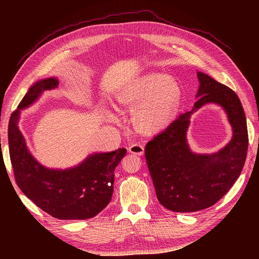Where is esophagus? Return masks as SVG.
Wrapping results in <instances>:
<instances>
[{"label": "esophagus", "instance_id": "34e87169", "mask_svg": "<svg viewBox=\"0 0 259 259\" xmlns=\"http://www.w3.org/2000/svg\"><path fill=\"white\" fill-rule=\"evenodd\" d=\"M128 151H129L131 154H134V155H137V156H142L143 153H144V146H143V144H141V143L134 142V143H131V144L129 145Z\"/></svg>", "mask_w": 259, "mask_h": 259}]
</instances>
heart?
Listing matches in <instances>:
<instances>
[{"mask_svg": "<svg viewBox=\"0 0 259 259\" xmlns=\"http://www.w3.org/2000/svg\"><path fill=\"white\" fill-rule=\"evenodd\" d=\"M180 99V89L169 76L151 72L122 89L118 102L128 108H136L135 125L138 130L153 133L165 128L173 116Z\"/></svg>", "mask_w": 259, "mask_h": 259, "instance_id": "b5f03b06", "label": "heart"}]
</instances>
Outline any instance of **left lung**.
I'll return each mask as SVG.
<instances>
[{"instance_id": "1", "label": "left lung", "mask_w": 259, "mask_h": 259, "mask_svg": "<svg viewBox=\"0 0 259 259\" xmlns=\"http://www.w3.org/2000/svg\"><path fill=\"white\" fill-rule=\"evenodd\" d=\"M198 101L163 132L145 145V159L157 198L174 212H196L211 207L234 186L244 167L248 151V130L244 108L228 86L198 71ZM223 106L233 127L232 140L216 154L190 152L186 131L193 112L206 103Z\"/></svg>"}]
</instances>
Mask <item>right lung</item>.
Returning a JSON list of instances; mask_svg holds the SVG:
<instances>
[{
	"mask_svg": "<svg viewBox=\"0 0 259 259\" xmlns=\"http://www.w3.org/2000/svg\"><path fill=\"white\" fill-rule=\"evenodd\" d=\"M57 86L55 78L36 82L11 114L8 126L10 160L17 186L39 208L57 219H88L96 216L110 202L114 171L126 149L94 154L79 166L67 170L48 169L36 162L18 129L19 113L38 99L43 91Z\"/></svg>",
	"mask_w": 259,
	"mask_h": 259,
	"instance_id": "1",
	"label": "right lung"
}]
</instances>
